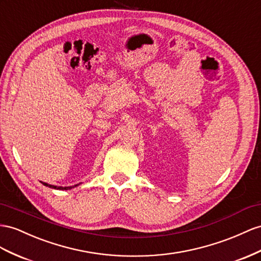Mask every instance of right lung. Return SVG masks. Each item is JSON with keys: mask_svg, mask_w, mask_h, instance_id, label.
Instances as JSON below:
<instances>
[{"mask_svg": "<svg viewBox=\"0 0 261 261\" xmlns=\"http://www.w3.org/2000/svg\"><path fill=\"white\" fill-rule=\"evenodd\" d=\"M42 183H43V185L47 186V188H50V189H55V190H71V189H73V188H76V186L80 185V183H79V184H76V185H73V186H66V188H63V186H55V185H50V184L44 183V182H42Z\"/></svg>", "mask_w": 261, "mask_h": 261, "instance_id": "1", "label": "right lung"}]
</instances>
